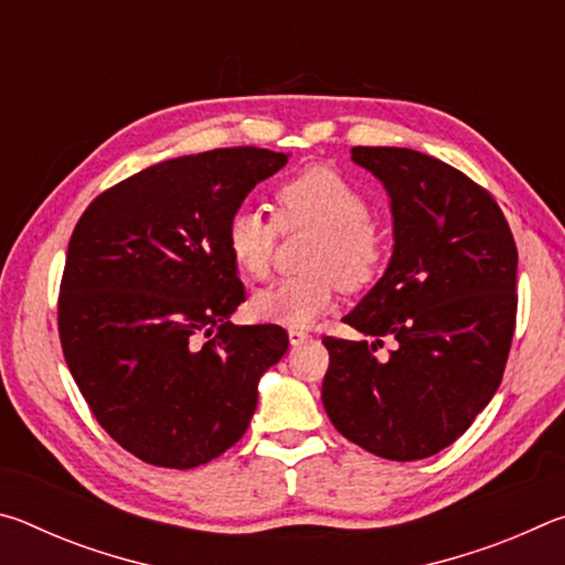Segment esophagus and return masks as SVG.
<instances>
[{"mask_svg":"<svg viewBox=\"0 0 565 565\" xmlns=\"http://www.w3.org/2000/svg\"><path fill=\"white\" fill-rule=\"evenodd\" d=\"M309 339H311V337H309V331H303V329H289V341H291V347H301V343H306Z\"/></svg>","mask_w":565,"mask_h":565,"instance_id":"esophagus-1","label":"esophagus"}]
</instances>
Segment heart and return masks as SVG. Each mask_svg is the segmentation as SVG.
<instances>
[{
  "instance_id": "obj_1",
  "label": "heart",
  "mask_w": 565,
  "mask_h": 565,
  "mask_svg": "<svg viewBox=\"0 0 565 565\" xmlns=\"http://www.w3.org/2000/svg\"><path fill=\"white\" fill-rule=\"evenodd\" d=\"M313 228L301 266L306 274L274 281L252 296L248 309L259 321L281 327H311L337 299L339 289L361 291L386 266L388 244L371 222L363 191L337 169L313 167L274 189V218L244 204L228 216L224 246L236 271L264 279L271 269L276 238Z\"/></svg>"
}]
</instances>
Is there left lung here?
I'll use <instances>...</instances> for the list:
<instances>
[{"instance_id": "8db88e82", "label": "left lung", "mask_w": 565, "mask_h": 565, "mask_svg": "<svg viewBox=\"0 0 565 565\" xmlns=\"http://www.w3.org/2000/svg\"><path fill=\"white\" fill-rule=\"evenodd\" d=\"M384 181L394 256L349 327L374 341L323 337V408L341 436L388 461H418L451 446L489 406L509 361L515 252L495 199L428 154L353 147ZM395 341L376 358L383 339Z\"/></svg>"}]
</instances>
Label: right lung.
<instances>
[{
  "label": "right lung",
  "mask_w": 565,
  "mask_h": 565,
  "mask_svg": "<svg viewBox=\"0 0 565 565\" xmlns=\"http://www.w3.org/2000/svg\"><path fill=\"white\" fill-rule=\"evenodd\" d=\"M286 154L212 149L102 191L76 222L56 301L64 361L94 418L145 463L194 468L244 436L256 384L289 349L234 327L244 286L224 228Z\"/></svg>",
  "instance_id": "obj_1"
}]
</instances>
